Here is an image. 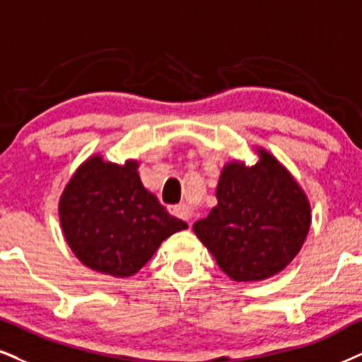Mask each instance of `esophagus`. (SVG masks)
I'll return each mask as SVG.
<instances>
[{
  "instance_id": "obj_1",
  "label": "esophagus",
  "mask_w": 362,
  "mask_h": 362,
  "mask_svg": "<svg viewBox=\"0 0 362 362\" xmlns=\"http://www.w3.org/2000/svg\"><path fill=\"white\" fill-rule=\"evenodd\" d=\"M169 211H171L174 216H177L182 221L189 223V220H191V208L186 206V204H176V206L169 208Z\"/></svg>"
}]
</instances>
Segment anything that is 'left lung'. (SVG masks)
Wrapping results in <instances>:
<instances>
[{"mask_svg": "<svg viewBox=\"0 0 362 362\" xmlns=\"http://www.w3.org/2000/svg\"><path fill=\"white\" fill-rule=\"evenodd\" d=\"M255 166L230 163L216 188L218 204L193 230L236 282L279 274L300 252L310 228L304 191L274 156L260 149Z\"/></svg>", "mask_w": 362, "mask_h": 362, "instance_id": "left-lung-1", "label": "left lung"}]
</instances>
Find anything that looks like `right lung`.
<instances>
[{
	"instance_id": "add662e5",
	"label": "right lung",
	"mask_w": 362,
	"mask_h": 362,
	"mask_svg": "<svg viewBox=\"0 0 362 362\" xmlns=\"http://www.w3.org/2000/svg\"><path fill=\"white\" fill-rule=\"evenodd\" d=\"M137 168V160L119 166L93 156L62 194L65 240L88 269L131 276L151 260L163 240L188 228L142 186Z\"/></svg>"
}]
</instances>
